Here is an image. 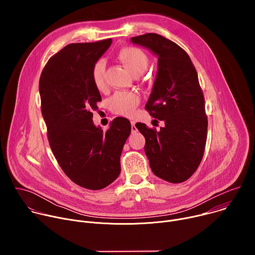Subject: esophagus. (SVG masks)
I'll return each instance as SVG.
<instances>
[{
  "label": "esophagus",
  "instance_id": "34e87169",
  "mask_svg": "<svg viewBox=\"0 0 255 255\" xmlns=\"http://www.w3.org/2000/svg\"><path fill=\"white\" fill-rule=\"evenodd\" d=\"M131 131H132V133H135L137 131V128L135 127V122H133V121H131Z\"/></svg>",
  "mask_w": 255,
  "mask_h": 255
}]
</instances>
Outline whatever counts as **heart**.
<instances>
[{
	"label": "heart",
	"mask_w": 255,
	"mask_h": 255,
	"mask_svg": "<svg viewBox=\"0 0 255 255\" xmlns=\"http://www.w3.org/2000/svg\"><path fill=\"white\" fill-rule=\"evenodd\" d=\"M117 57L134 76L143 74L149 62L147 54L136 46L121 48ZM92 81L98 90L105 88V64L102 60H98L92 68ZM139 101V96L134 92H118L109 100V107L116 115L130 117L133 115Z\"/></svg>",
	"instance_id": "b5f03b06"
}]
</instances>
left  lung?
Returning <instances> with one entry per match:
<instances>
[{
	"label": "left lung",
	"instance_id": "left-lung-1",
	"mask_svg": "<svg viewBox=\"0 0 255 255\" xmlns=\"http://www.w3.org/2000/svg\"><path fill=\"white\" fill-rule=\"evenodd\" d=\"M131 41L158 56V71L145 110L164 121L159 131L135 126L145 137L144 150L153 173L172 184L189 179L199 167L206 146L208 119L197 70L189 54L155 33Z\"/></svg>",
	"mask_w": 255,
	"mask_h": 255
}]
</instances>
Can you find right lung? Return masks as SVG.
<instances>
[{"instance_id": "add662e5", "label": "right lung", "mask_w": 255, "mask_h": 255, "mask_svg": "<svg viewBox=\"0 0 255 255\" xmlns=\"http://www.w3.org/2000/svg\"><path fill=\"white\" fill-rule=\"evenodd\" d=\"M111 43L112 39H105L66 45L49 58L39 81L50 148L69 179L93 191L119 176L120 156L131 133L126 118H115L107 131L92 119L102 101L92 68Z\"/></svg>"}]
</instances>
